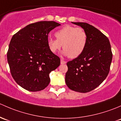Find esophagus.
Listing matches in <instances>:
<instances>
[{"mask_svg": "<svg viewBox=\"0 0 121 121\" xmlns=\"http://www.w3.org/2000/svg\"><path fill=\"white\" fill-rule=\"evenodd\" d=\"M66 63V62L65 60H63V59H60V63L61 64H65Z\"/></svg>", "mask_w": 121, "mask_h": 121, "instance_id": "1", "label": "esophagus"}]
</instances>
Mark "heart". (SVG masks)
<instances>
[{
	"label": "heart",
	"instance_id": "b5f03b06",
	"mask_svg": "<svg viewBox=\"0 0 121 121\" xmlns=\"http://www.w3.org/2000/svg\"><path fill=\"white\" fill-rule=\"evenodd\" d=\"M56 39L48 38V45L52 53H55L62 47V54L70 58H76L80 55L87 43V34L81 27L67 26L55 33Z\"/></svg>",
	"mask_w": 121,
	"mask_h": 121
}]
</instances>
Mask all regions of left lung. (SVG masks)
Returning a JSON list of instances; mask_svg holds the SVG:
<instances>
[{
  "label": "left lung",
  "mask_w": 121,
  "mask_h": 121,
  "mask_svg": "<svg viewBox=\"0 0 121 121\" xmlns=\"http://www.w3.org/2000/svg\"><path fill=\"white\" fill-rule=\"evenodd\" d=\"M80 26L87 34V43L83 53L67 63V86L79 93H87L106 79L112 59L110 42L97 28L86 23L72 22Z\"/></svg>",
  "instance_id": "1"
}]
</instances>
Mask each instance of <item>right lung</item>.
<instances>
[{"instance_id": "add662e5", "label": "right lung", "mask_w": 121, "mask_h": 121, "mask_svg": "<svg viewBox=\"0 0 121 121\" xmlns=\"http://www.w3.org/2000/svg\"><path fill=\"white\" fill-rule=\"evenodd\" d=\"M60 25L53 21L30 24L12 38L7 62L12 77L22 87L38 91L49 84V73L60 65V58L49 49L48 34Z\"/></svg>"}]
</instances>
